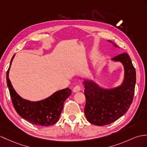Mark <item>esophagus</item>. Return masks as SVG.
<instances>
[{"mask_svg":"<svg viewBox=\"0 0 147 147\" xmlns=\"http://www.w3.org/2000/svg\"><path fill=\"white\" fill-rule=\"evenodd\" d=\"M81 90V87L79 85H77L73 88V92H78Z\"/></svg>","mask_w":147,"mask_h":147,"instance_id":"obj_1","label":"esophagus"}]
</instances>
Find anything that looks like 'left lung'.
<instances>
[{"label": "left lung", "instance_id": "8db88e82", "mask_svg": "<svg viewBox=\"0 0 147 147\" xmlns=\"http://www.w3.org/2000/svg\"><path fill=\"white\" fill-rule=\"evenodd\" d=\"M115 47H119L112 40H107ZM119 62L124 68L122 83L113 88L101 87L94 80L84 79V95L86 104L84 112L89 122L98 126L113 123L123 116L133 101L136 84V71L127 53L112 59Z\"/></svg>", "mask_w": 147, "mask_h": 147}]
</instances>
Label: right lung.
Listing matches in <instances>:
<instances>
[{"label":"right lung","instance_id":"right-lung-1","mask_svg":"<svg viewBox=\"0 0 147 147\" xmlns=\"http://www.w3.org/2000/svg\"><path fill=\"white\" fill-rule=\"evenodd\" d=\"M14 54L7 71L6 79L14 109L17 113L30 123L38 126L48 127L57 123L60 119L65 100L71 95L70 88H66L53 93L42 100L33 102L24 99L14 90L9 77V70Z\"/></svg>","mask_w":147,"mask_h":147}]
</instances>
